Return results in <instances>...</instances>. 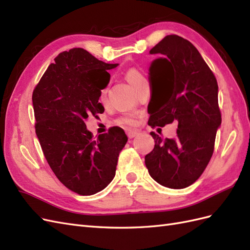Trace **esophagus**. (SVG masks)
<instances>
[{
	"mask_svg": "<svg viewBox=\"0 0 250 250\" xmlns=\"http://www.w3.org/2000/svg\"><path fill=\"white\" fill-rule=\"evenodd\" d=\"M126 135L129 138H134L137 135V132L136 131H127L126 132Z\"/></svg>",
	"mask_w": 250,
	"mask_h": 250,
	"instance_id": "obj_1",
	"label": "esophagus"
}]
</instances>
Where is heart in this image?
<instances>
[{"mask_svg":"<svg viewBox=\"0 0 250 250\" xmlns=\"http://www.w3.org/2000/svg\"><path fill=\"white\" fill-rule=\"evenodd\" d=\"M125 78L127 82H129V84L135 89V91L140 85L146 83L145 76L140 73L138 69H135V68H131L129 70H126V73L125 74ZM104 94H105V91H102V96ZM117 124L123 126H130L134 125V119L131 117H121L117 120Z\"/></svg>","mask_w":250,"mask_h":250,"instance_id":"obj_1","label":"heart"}]
</instances>
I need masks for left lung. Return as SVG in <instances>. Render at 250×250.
Instances as JSON below:
<instances>
[{"mask_svg":"<svg viewBox=\"0 0 250 250\" xmlns=\"http://www.w3.org/2000/svg\"><path fill=\"white\" fill-rule=\"evenodd\" d=\"M159 57L149 68L151 100L149 125L177 121L175 138L151 133L154 149L145 157L151 177L162 186L184 189L202 175L212 156L222 124L213 73L195 46L170 35L150 50Z\"/></svg>","mask_w":250,"mask_h":250,"instance_id":"8db88e82","label":"left lung"}]
</instances>
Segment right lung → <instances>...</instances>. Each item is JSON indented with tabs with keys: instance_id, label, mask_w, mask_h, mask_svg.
<instances>
[{
	"instance_id": "1",
	"label": "right lung",
	"mask_w": 250,
	"mask_h": 250,
	"mask_svg": "<svg viewBox=\"0 0 250 250\" xmlns=\"http://www.w3.org/2000/svg\"><path fill=\"white\" fill-rule=\"evenodd\" d=\"M118 64L95 58L85 49L60 53L34 89L36 134L43 154L58 180L80 195L104 190L115 176L118 156L127 142L118 126L94 139L88 116L104 112L101 89Z\"/></svg>"
}]
</instances>
